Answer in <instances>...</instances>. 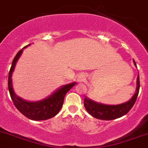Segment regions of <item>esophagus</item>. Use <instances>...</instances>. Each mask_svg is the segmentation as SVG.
<instances>
[{
  "mask_svg": "<svg viewBox=\"0 0 148 148\" xmlns=\"http://www.w3.org/2000/svg\"><path fill=\"white\" fill-rule=\"evenodd\" d=\"M85 80V77L84 75H80L77 77V82L78 83H82V82H84Z\"/></svg>",
  "mask_w": 148,
  "mask_h": 148,
  "instance_id": "34e87169",
  "label": "esophagus"
}]
</instances>
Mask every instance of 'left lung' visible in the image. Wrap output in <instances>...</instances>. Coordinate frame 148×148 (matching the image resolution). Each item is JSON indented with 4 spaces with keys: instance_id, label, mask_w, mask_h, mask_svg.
I'll list each match as a JSON object with an SVG mask.
<instances>
[{
    "instance_id": "obj_1",
    "label": "left lung",
    "mask_w": 148,
    "mask_h": 148,
    "mask_svg": "<svg viewBox=\"0 0 148 148\" xmlns=\"http://www.w3.org/2000/svg\"><path fill=\"white\" fill-rule=\"evenodd\" d=\"M134 64L136 66L135 60H133ZM140 90V77L138 74L137 77V87L136 91L132 98L129 101L125 102L120 105L110 106L104 105L102 103H96L90 99L85 97L84 99V106L89 114L92 117L99 120H111L119 118L127 114L130 110L131 108L135 104L136 99L138 97Z\"/></svg>"
}]
</instances>
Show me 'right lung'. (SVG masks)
I'll return each mask as SVG.
<instances>
[{"label":"right lung","mask_w":148,"mask_h":148,"mask_svg":"<svg viewBox=\"0 0 148 148\" xmlns=\"http://www.w3.org/2000/svg\"><path fill=\"white\" fill-rule=\"evenodd\" d=\"M30 44L24 47L16 54L12 63L11 68L9 71L8 86L10 97L14 106L26 118L32 120H45L56 116L61 109L64 102V97L67 92L76 84L75 83H69L63 85L61 88L55 91L51 95L45 99L36 102H30L23 100L16 95L12 85V73L14 71L15 66L18 58L23 53V50L27 48Z\"/></svg>","instance_id":"1"}]
</instances>
